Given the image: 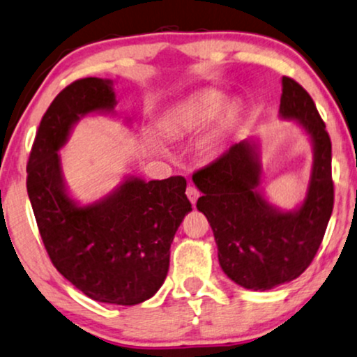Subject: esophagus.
<instances>
[{
  "label": "esophagus",
  "instance_id": "obj_1",
  "mask_svg": "<svg viewBox=\"0 0 357 357\" xmlns=\"http://www.w3.org/2000/svg\"><path fill=\"white\" fill-rule=\"evenodd\" d=\"M186 194H188V199L191 201V204H196L199 196H201V192H199L197 188H194V186H188Z\"/></svg>",
  "mask_w": 357,
  "mask_h": 357
}]
</instances>
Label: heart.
<instances>
[{
    "label": "heart",
    "instance_id": "b5f03b06",
    "mask_svg": "<svg viewBox=\"0 0 357 357\" xmlns=\"http://www.w3.org/2000/svg\"><path fill=\"white\" fill-rule=\"evenodd\" d=\"M227 107V96L218 91H206L199 96L183 102L166 114L161 127L171 137H181L215 122ZM238 104H230L225 109V121L234 122L240 116Z\"/></svg>",
    "mask_w": 357,
    "mask_h": 357
}]
</instances>
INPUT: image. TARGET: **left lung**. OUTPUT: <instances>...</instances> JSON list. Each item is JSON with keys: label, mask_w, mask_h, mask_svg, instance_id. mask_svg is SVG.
Masks as SVG:
<instances>
[{"label": "left lung", "mask_w": 357, "mask_h": 357, "mask_svg": "<svg viewBox=\"0 0 357 357\" xmlns=\"http://www.w3.org/2000/svg\"><path fill=\"white\" fill-rule=\"evenodd\" d=\"M279 116L296 121L313 146L305 199L294 211H281L261 194L263 169L255 140L231 145L192 176L202 192L197 208L212 227L220 268L251 291H269L298 278L315 258L333 212L330 135L310 94L287 76Z\"/></svg>", "instance_id": "left-lung-1"}]
</instances>
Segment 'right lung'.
<instances>
[{
	"instance_id": "obj_1",
	"label": "right lung",
	"mask_w": 357,
	"mask_h": 357,
	"mask_svg": "<svg viewBox=\"0 0 357 357\" xmlns=\"http://www.w3.org/2000/svg\"><path fill=\"white\" fill-rule=\"evenodd\" d=\"M116 104L111 79L83 78L59 93L32 145L27 194L56 271L93 301L137 305L165 282L174 234L192 207L183 176L149 183L127 176L88 206L70 197L59 151L79 119Z\"/></svg>"
}]
</instances>
